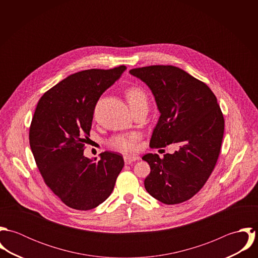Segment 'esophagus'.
<instances>
[{
    "label": "esophagus",
    "mask_w": 258,
    "mask_h": 258,
    "mask_svg": "<svg viewBox=\"0 0 258 258\" xmlns=\"http://www.w3.org/2000/svg\"><path fill=\"white\" fill-rule=\"evenodd\" d=\"M139 160V157H136V156H124V161H125V164L129 165L135 161Z\"/></svg>",
    "instance_id": "esophagus-1"
}]
</instances>
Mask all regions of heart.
Here are the masks:
<instances>
[{
	"mask_svg": "<svg viewBox=\"0 0 258 258\" xmlns=\"http://www.w3.org/2000/svg\"><path fill=\"white\" fill-rule=\"evenodd\" d=\"M127 101L131 107L134 109L138 106H148V98L145 91L140 87H131L126 92ZM140 139V134L133 132L127 134H119L112 137L108 144L111 148L118 150L123 153L134 152L137 147V141Z\"/></svg>",
	"mask_w": 258,
	"mask_h": 258,
	"instance_id": "1",
	"label": "heart"
}]
</instances>
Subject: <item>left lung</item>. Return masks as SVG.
Wrapping results in <instances>:
<instances>
[{
	"mask_svg": "<svg viewBox=\"0 0 258 258\" xmlns=\"http://www.w3.org/2000/svg\"><path fill=\"white\" fill-rule=\"evenodd\" d=\"M129 73L147 84L160 112L150 147H177L163 159L157 154L142 157L151 168L145 188L163 204L183 203L206 184L220 155L224 119L217 97L206 83L173 66Z\"/></svg>",
	"mask_w": 258,
	"mask_h": 258,
	"instance_id": "1",
	"label": "left lung"
}]
</instances>
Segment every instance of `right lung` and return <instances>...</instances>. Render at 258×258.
Segmentation results:
<instances>
[{
  "label": "right lung",
  "instance_id": "obj_1",
  "mask_svg": "<svg viewBox=\"0 0 258 258\" xmlns=\"http://www.w3.org/2000/svg\"><path fill=\"white\" fill-rule=\"evenodd\" d=\"M126 71L87 70L72 74L46 91L37 103L30 127V146L47 186L68 207L88 211L112 192L124 160L103 152L100 160L83 155L95 105Z\"/></svg>",
  "mask_w": 258,
  "mask_h": 258
}]
</instances>
